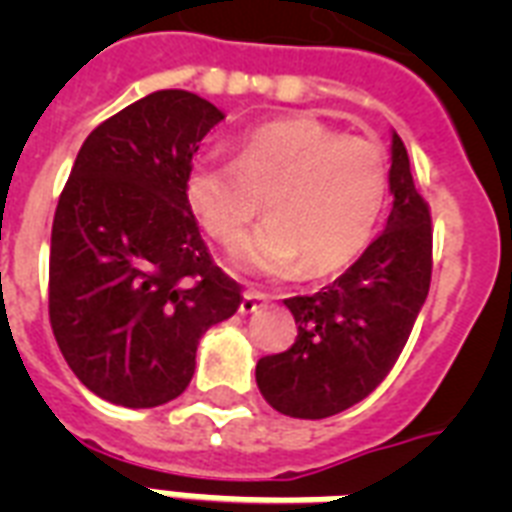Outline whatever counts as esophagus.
Returning a JSON list of instances; mask_svg holds the SVG:
<instances>
[{
    "mask_svg": "<svg viewBox=\"0 0 512 512\" xmlns=\"http://www.w3.org/2000/svg\"><path fill=\"white\" fill-rule=\"evenodd\" d=\"M268 300H271V297L265 295V292H257V289H247V292H244V297H241L239 311L241 313H252V311H257V308H263Z\"/></svg>",
    "mask_w": 512,
    "mask_h": 512,
    "instance_id": "34e87169",
    "label": "esophagus"
}]
</instances>
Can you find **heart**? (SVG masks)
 I'll list each match as a JSON object with an SVG mask.
<instances>
[{
	"instance_id": "heart-1",
	"label": "heart",
	"mask_w": 512,
	"mask_h": 512,
	"mask_svg": "<svg viewBox=\"0 0 512 512\" xmlns=\"http://www.w3.org/2000/svg\"><path fill=\"white\" fill-rule=\"evenodd\" d=\"M185 196L228 252L247 241L265 199L271 220L249 244V263L268 273L303 263L308 276H327L374 239L388 199V167L374 140L297 116L241 135L236 162L199 156L185 175Z\"/></svg>"
}]
</instances>
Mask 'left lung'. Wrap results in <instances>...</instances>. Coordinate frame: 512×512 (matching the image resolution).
Masks as SVG:
<instances>
[{
    "label": "left lung",
    "mask_w": 512,
    "mask_h": 512,
    "mask_svg": "<svg viewBox=\"0 0 512 512\" xmlns=\"http://www.w3.org/2000/svg\"><path fill=\"white\" fill-rule=\"evenodd\" d=\"M385 231L329 287L284 300L295 345L257 361V388L281 414L324 420L358 404L401 356L430 289V207L414 188L404 140L390 146Z\"/></svg>",
    "instance_id": "left-lung-1"
}]
</instances>
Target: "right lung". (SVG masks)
<instances>
[{
    "label": "right lung",
    "instance_id": "add662e5",
    "mask_svg": "<svg viewBox=\"0 0 512 512\" xmlns=\"http://www.w3.org/2000/svg\"><path fill=\"white\" fill-rule=\"evenodd\" d=\"M223 111L159 90L98 124L60 193L50 241V324L71 372L111 404L177 398L196 345L231 319L241 287L201 239L185 175Z\"/></svg>",
    "mask_w": 512,
    "mask_h": 512
}]
</instances>
